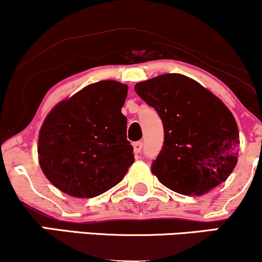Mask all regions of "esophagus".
<instances>
[{"label":"esophagus","instance_id":"34e87169","mask_svg":"<svg viewBox=\"0 0 262 262\" xmlns=\"http://www.w3.org/2000/svg\"><path fill=\"white\" fill-rule=\"evenodd\" d=\"M133 148H134V154L138 155L141 152V149H143V143L141 141H137V143L133 144Z\"/></svg>","mask_w":262,"mask_h":262}]
</instances>
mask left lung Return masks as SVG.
Here are the masks:
<instances>
[{
  "mask_svg": "<svg viewBox=\"0 0 262 262\" xmlns=\"http://www.w3.org/2000/svg\"><path fill=\"white\" fill-rule=\"evenodd\" d=\"M134 90L164 125L151 171L165 187L201 196L229 177L237 162L239 129L223 102L181 74L160 75Z\"/></svg>",
  "mask_w": 262,
  "mask_h": 262,
  "instance_id": "8db88e82",
  "label": "left lung"
}]
</instances>
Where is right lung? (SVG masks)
Returning <instances> with one entry per match:
<instances>
[{
  "instance_id": "1",
  "label": "right lung",
  "mask_w": 262,
  "mask_h": 262,
  "mask_svg": "<svg viewBox=\"0 0 262 262\" xmlns=\"http://www.w3.org/2000/svg\"><path fill=\"white\" fill-rule=\"evenodd\" d=\"M127 93V85L100 81L48 114L39 133V165L60 191L79 198L100 196L128 172L134 154L122 113Z\"/></svg>"
}]
</instances>
